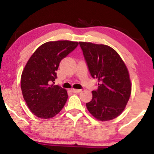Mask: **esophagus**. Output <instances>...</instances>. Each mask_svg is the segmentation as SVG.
I'll list each match as a JSON object with an SVG mask.
<instances>
[{
  "label": "esophagus",
  "instance_id": "1",
  "mask_svg": "<svg viewBox=\"0 0 154 154\" xmlns=\"http://www.w3.org/2000/svg\"><path fill=\"white\" fill-rule=\"evenodd\" d=\"M71 91H72V92H74V93H79V92H80V91H81V90H80V89H76V88H71Z\"/></svg>",
  "mask_w": 154,
  "mask_h": 154
}]
</instances>
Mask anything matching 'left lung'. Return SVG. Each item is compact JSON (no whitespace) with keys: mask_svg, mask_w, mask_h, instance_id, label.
<instances>
[{"mask_svg":"<svg viewBox=\"0 0 154 154\" xmlns=\"http://www.w3.org/2000/svg\"><path fill=\"white\" fill-rule=\"evenodd\" d=\"M88 70L98 87L86 103L97 120H112L122 114L130 99L131 82L127 66L113 48L105 45L80 42Z\"/></svg>","mask_w":154,"mask_h":154,"instance_id":"1","label":"left lung"}]
</instances>
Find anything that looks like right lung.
I'll return each instance as SVG.
<instances>
[{"instance_id":"add662e5","label":"right lung","mask_w":154,"mask_h":154,"mask_svg":"<svg viewBox=\"0 0 154 154\" xmlns=\"http://www.w3.org/2000/svg\"><path fill=\"white\" fill-rule=\"evenodd\" d=\"M77 45V42L68 40L44 43L26 64L21 77V91L29 110L38 118L54 117L66 104L67 91L52 83L61 60Z\"/></svg>"}]
</instances>
